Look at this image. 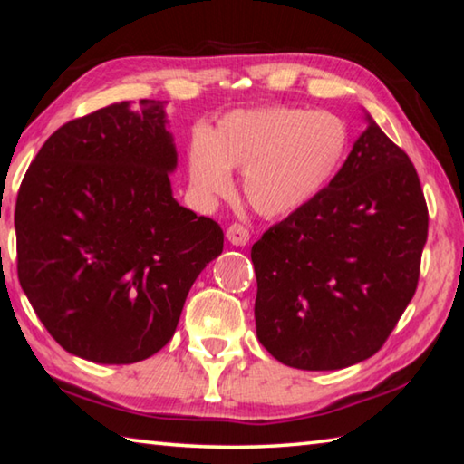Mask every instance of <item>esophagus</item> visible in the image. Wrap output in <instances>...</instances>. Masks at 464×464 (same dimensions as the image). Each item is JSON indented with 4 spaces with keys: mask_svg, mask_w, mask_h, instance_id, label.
<instances>
[{
    "mask_svg": "<svg viewBox=\"0 0 464 464\" xmlns=\"http://www.w3.org/2000/svg\"><path fill=\"white\" fill-rule=\"evenodd\" d=\"M225 235H227V241H229L231 246L243 247L249 243V231L243 225H231Z\"/></svg>",
    "mask_w": 464,
    "mask_h": 464,
    "instance_id": "1",
    "label": "esophagus"
}]
</instances>
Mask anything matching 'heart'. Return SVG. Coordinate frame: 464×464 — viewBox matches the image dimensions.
I'll use <instances>...</instances> for the list:
<instances>
[{"label":"heart","instance_id":"b5f03b06","mask_svg":"<svg viewBox=\"0 0 464 464\" xmlns=\"http://www.w3.org/2000/svg\"><path fill=\"white\" fill-rule=\"evenodd\" d=\"M348 147V127L335 114L288 106L235 110L208 137H194L188 171L200 200L229 196L231 169L246 171L247 204L276 218L315 200L340 171Z\"/></svg>","mask_w":464,"mask_h":464}]
</instances>
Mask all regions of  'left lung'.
Listing matches in <instances>:
<instances>
[{
    "label": "left lung",
    "instance_id": "obj_1",
    "mask_svg": "<svg viewBox=\"0 0 464 464\" xmlns=\"http://www.w3.org/2000/svg\"><path fill=\"white\" fill-rule=\"evenodd\" d=\"M364 119L325 190L251 247L257 340L301 371H340L376 354L418 288L428 239L418 171Z\"/></svg>",
    "mask_w": 464,
    "mask_h": 464
}]
</instances>
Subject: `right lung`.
Here are the masks:
<instances>
[{
	"label": "right lung",
	"instance_id": "add662e5",
	"mask_svg": "<svg viewBox=\"0 0 464 464\" xmlns=\"http://www.w3.org/2000/svg\"><path fill=\"white\" fill-rule=\"evenodd\" d=\"M63 124L15 200L18 278L69 354L132 364L174 335L186 296L221 256L223 229L179 207L166 102L140 100Z\"/></svg>",
	"mask_w": 464,
	"mask_h": 464
}]
</instances>
